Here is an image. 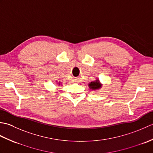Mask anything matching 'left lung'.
<instances>
[{"label":"left lung","mask_w":153,"mask_h":153,"mask_svg":"<svg viewBox=\"0 0 153 153\" xmlns=\"http://www.w3.org/2000/svg\"><path fill=\"white\" fill-rule=\"evenodd\" d=\"M88 87L92 91H98L102 87V84L100 83L98 77H96L95 81H93V82L88 83Z\"/></svg>","instance_id":"obj_1"}]
</instances>
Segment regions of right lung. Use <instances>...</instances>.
<instances>
[{
    "label": "right lung",
    "mask_w": 153,
    "mask_h": 153,
    "mask_svg": "<svg viewBox=\"0 0 153 153\" xmlns=\"http://www.w3.org/2000/svg\"><path fill=\"white\" fill-rule=\"evenodd\" d=\"M56 83L58 85H62V82H58L57 81H56Z\"/></svg>",
    "instance_id": "add662e5"
}]
</instances>
